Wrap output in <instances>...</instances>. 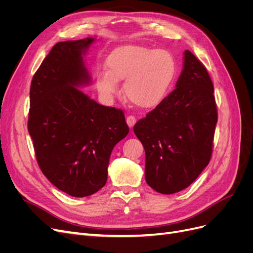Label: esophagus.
I'll return each mask as SVG.
<instances>
[{
    "instance_id": "1",
    "label": "esophagus",
    "mask_w": 253,
    "mask_h": 253,
    "mask_svg": "<svg viewBox=\"0 0 253 253\" xmlns=\"http://www.w3.org/2000/svg\"><path fill=\"white\" fill-rule=\"evenodd\" d=\"M126 124L129 127L132 128L134 126V125L136 124V118L134 116H127L126 117Z\"/></svg>"
}]
</instances>
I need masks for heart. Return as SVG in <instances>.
Masks as SVG:
<instances>
[{
    "mask_svg": "<svg viewBox=\"0 0 253 253\" xmlns=\"http://www.w3.org/2000/svg\"><path fill=\"white\" fill-rule=\"evenodd\" d=\"M106 71L96 74V87L103 98L118 93L119 81H125L127 99L142 109L162 102L176 76V61L170 51L127 44L115 48L105 61Z\"/></svg>",
    "mask_w": 253,
    "mask_h": 253,
    "instance_id": "1",
    "label": "heart"
}]
</instances>
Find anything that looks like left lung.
<instances>
[{
	"instance_id": "left-lung-1",
	"label": "left lung",
	"mask_w": 253,
	"mask_h": 253,
	"mask_svg": "<svg viewBox=\"0 0 253 253\" xmlns=\"http://www.w3.org/2000/svg\"><path fill=\"white\" fill-rule=\"evenodd\" d=\"M183 55L176 88L134 126L145 151V181L163 194L188 188L208 166L217 122L208 72L192 52Z\"/></svg>"
}]
</instances>
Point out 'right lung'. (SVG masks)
<instances>
[{
	"label": "right lung",
	"instance_id": "right-lung-1",
	"mask_svg": "<svg viewBox=\"0 0 253 253\" xmlns=\"http://www.w3.org/2000/svg\"><path fill=\"white\" fill-rule=\"evenodd\" d=\"M94 41L53 45L29 93L28 132L38 165L53 186L75 197L94 194L105 185L111 153L128 133L124 112L79 89L90 82L83 56Z\"/></svg>",
	"mask_w": 253,
	"mask_h": 253
}]
</instances>
